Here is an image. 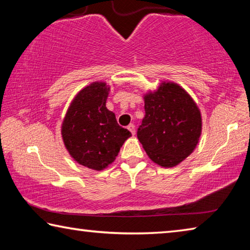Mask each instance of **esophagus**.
<instances>
[{
    "mask_svg": "<svg viewBox=\"0 0 250 250\" xmlns=\"http://www.w3.org/2000/svg\"><path fill=\"white\" fill-rule=\"evenodd\" d=\"M128 130L130 131L131 133H132V134L134 135V133H135V125H134L133 124H130V125H128Z\"/></svg>",
    "mask_w": 250,
    "mask_h": 250,
    "instance_id": "34e87169",
    "label": "esophagus"
}]
</instances>
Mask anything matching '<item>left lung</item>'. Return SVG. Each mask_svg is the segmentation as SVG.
<instances>
[{
	"label": "left lung",
	"mask_w": 250,
	"mask_h": 250,
	"mask_svg": "<svg viewBox=\"0 0 250 250\" xmlns=\"http://www.w3.org/2000/svg\"><path fill=\"white\" fill-rule=\"evenodd\" d=\"M145 110L137 133L143 149L161 167L177 166L192 153L200 140V109L181 86L164 82L145 96Z\"/></svg>",
	"instance_id": "obj_1"
}]
</instances>
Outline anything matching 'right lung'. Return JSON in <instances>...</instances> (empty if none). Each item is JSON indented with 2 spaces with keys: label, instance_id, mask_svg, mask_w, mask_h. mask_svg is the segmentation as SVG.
Listing matches in <instances>:
<instances>
[{
  "label": "right lung",
  "instance_id": "add662e5",
  "mask_svg": "<svg viewBox=\"0 0 250 250\" xmlns=\"http://www.w3.org/2000/svg\"><path fill=\"white\" fill-rule=\"evenodd\" d=\"M109 89L103 82L84 87L71 101L62 125V140L71 158L96 171L110 166L131 137L105 107Z\"/></svg>",
  "mask_w": 250,
  "mask_h": 250
}]
</instances>
